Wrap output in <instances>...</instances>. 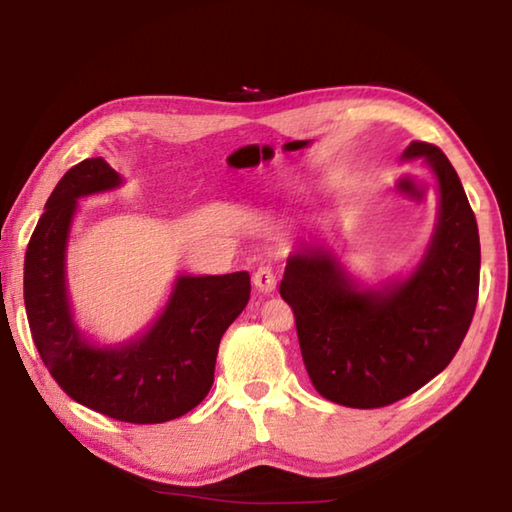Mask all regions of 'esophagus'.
Wrapping results in <instances>:
<instances>
[{
	"label": "esophagus",
	"mask_w": 512,
	"mask_h": 512,
	"mask_svg": "<svg viewBox=\"0 0 512 512\" xmlns=\"http://www.w3.org/2000/svg\"><path fill=\"white\" fill-rule=\"evenodd\" d=\"M253 284H255L257 291L273 293L275 291V284H277L273 268L271 266H259L257 271H255V275H253Z\"/></svg>",
	"instance_id": "obj_1"
}]
</instances>
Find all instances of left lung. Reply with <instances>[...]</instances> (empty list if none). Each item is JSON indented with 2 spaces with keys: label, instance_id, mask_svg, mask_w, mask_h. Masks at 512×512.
Segmentation results:
<instances>
[{
  "label": "left lung",
  "instance_id": "left-lung-1",
  "mask_svg": "<svg viewBox=\"0 0 512 512\" xmlns=\"http://www.w3.org/2000/svg\"><path fill=\"white\" fill-rule=\"evenodd\" d=\"M424 158L438 180V221L406 280L359 289L329 250H293L280 296L296 316L311 384L329 402L379 409L443 372L461 348L479 300V228L452 162L411 142L402 160Z\"/></svg>",
  "mask_w": 512,
  "mask_h": 512
}]
</instances>
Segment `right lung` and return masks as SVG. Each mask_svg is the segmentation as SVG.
<instances>
[{"label":"right lung","instance_id":"1","mask_svg":"<svg viewBox=\"0 0 512 512\" xmlns=\"http://www.w3.org/2000/svg\"><path fill=\"white\" fill-rule=\"evenodd\" d=\"M119 185L103 158L83 160L60 178L27 246L24 307L42 361L72 400L121 422H169L210 393L221 336L248 305L250 275H180L142 336L112 348L90 343L67 298L69 225L79 198Z\"/></svg>","mask_w":512,"mask_h":512}]
</instances>
